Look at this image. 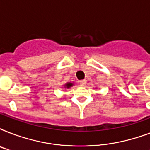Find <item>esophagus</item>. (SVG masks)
Here are the masks:
<instances>
[{
	"label": "esophagus",
	"instance_id": "34e87169",
	"mask_svg": "<svg viewBox=\"0 0 150 150\" xmlns=\"http://www.w3.org/2000/svg\"><path fill=\"white\" fill-rule=\"evenodd\" d=\"M86 79H82V80H80V81H79L80 86H86Z\"/></svg>",
	"mask_w": 150,
	"mask_h": 150
}]
</instances>
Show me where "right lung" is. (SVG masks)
Returning a JSON list of instances; mask_svg holds the SVG:
<instances>
[{
    "instance_id": "1",
    "label": "right lung",
    "mask_w": 150,
    "mask_h": 150,
    "mask_svg": "<svg viewBox=\"0 0 150 150\" xmlns=\"http://www.w3.org/2000/svg\"><path fill=\"white\" fill-rule=\"evenodd\" d=\"M74 86V83L71 82H67V83H65L64 85H63V88L64 89H70L71 87L73 86Z\"/></svg>"
}]
</instances>
